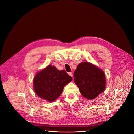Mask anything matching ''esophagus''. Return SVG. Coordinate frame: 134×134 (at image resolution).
<instances>
[{"label": "esophagus", "mask_w": 134, "mask_h": 134, "mask_svg": "<svg viewBox=\"0 0 134 134\" xmlns=\"http://www.w3.org/2000/svg\"><path fill=\"white\" fill-rule=\"evenodd\" d=\"M69 75L70 76H73V74H72V72H69Z\"/></svg>", "instance_id": "obj_1"}]
</instances>
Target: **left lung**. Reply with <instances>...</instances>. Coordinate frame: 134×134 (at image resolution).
<instances>
[{"label": "left lung", "mask_w": 134, "mask_h": 134, "mask_svg": "<svg viewBox=\"0 0 134 134\" xmlns=\"http://www.w3.org/2000/svg\"><path fill=\"white\" fill-rule=\"evenodd\" d=\"M74 83L85 98L93 99L106 88L103 71L88 62L80 63L74 72Z\"/></svg>", "instance_id": "obj_1"}]
</instances>
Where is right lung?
<instances>
[{
    "label": "right lung",
    "mask_w": 134,
    "mask_h": 134,
    "mask_svg": "<svg viewBox=\"0 0 134 134\" xmlns=\"http://www.w3.org/2000/svg\"><path fill=\"white\" fill-rule=\"evenodd\" d=\"M72 79L65 70L60 71L55 66L48 65L35 76L34 90L40 98L53 102L62 94L64 86Z\"/></svg>",
    "instance_id": "right-lung-1"
}]
</instances>
